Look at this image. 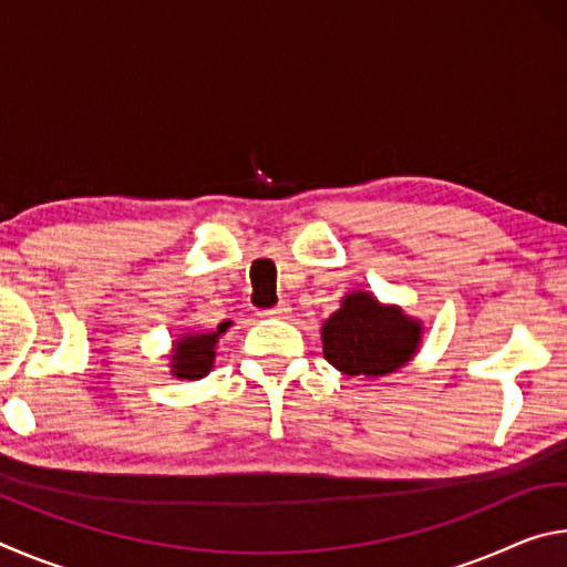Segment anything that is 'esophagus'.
Instances as JSON below:
<instances>
[{
    "label": "esophagus",
    "mask_w": 567,
    "mask_h": 567,
    "mask_svg": "<svg viewBox=\"0 0 567 567\" xmlns=\"http://www.w3.org/2000/svg\"><path fill=\"white\" fill-rule=\"evenodd\" d=\"M262 315H265V318H277V320H285V318H290V315H292V305L282 300V302H277L275 307H270V310H265Z\"/></svg>",
    "instance_id": "34e87169"
}]
</instances>
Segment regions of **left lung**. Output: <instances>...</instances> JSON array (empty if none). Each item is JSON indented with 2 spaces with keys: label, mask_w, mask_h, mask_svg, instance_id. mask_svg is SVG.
Wrapping results in <instances>:
<instances>
[{
  "label": "left lung",
  "mask_w": 567,
  "mask_h": 567,
  "mask_svg": "<svg viewBox=\"0 0 567 567\" xmlns=\"http://www.w3.org/2000/svg\"><path fill=\"white\" fill-rule=\"evenodd\" d=\"M420 338V320L408 318L398 305H382L375 295L354 290L324 320L322 352L342 375L380 378L408 364Z\"/></svg>",
  "instance_id": "left-lung-1"
}]
</instances>
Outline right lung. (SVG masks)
<instances>
[{
    "label": "right lung",
    "instance_id": "obj_1",
    "mask_svg": "<svg viewBox=\"0 0 567 567\" xmlns=\"http://www.w3.org/2000/svg\"><path fill=\"white\" fill-rule=\"evenodd\" d=\"M233 322H219L217 330L209 332H187L175 342L169 354L172 375L179 380H199L205 378L215 364V344L219 334H225Z\"/></svg>",
    "mask_w": 567,
    "mask_h": 567
}]
</instances>
